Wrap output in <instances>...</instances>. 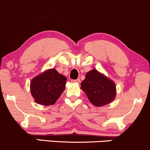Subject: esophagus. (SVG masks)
I'll return each instance as SVG.
<instances>
[{"label": "esophagus", "instance_id": "34e87169", "mask_svg": "<svg viewBox=\"0 0 150 150\" xmlns=\"http://www.w3.org/2000/svg\"><path fill=\"white\" fill-rule=\"evenodd\" d=\"M72 82H77V83H79V82H80V79H77V80H71Z\"/></svg>", "mask_w": 150, "mask_h": 150}]
</instances>
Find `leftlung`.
<instances>
[{
    "label": "left lung",
    "instance_id": "8db88e82",
    "mask_svg": "<svg viewBox=\"0 0 150 150\" xmlns=\"http://www.w3.org/2000/svg\"><path fill=\"white\" fill-rule=\"evenodd\" d=\"M81 89L94 106H101L111 102L116 96V85L112 80L93 69L86 74Z\"/></svg>",
    "mask_w": 150,
    "mask_h": 150
}]
</instances>
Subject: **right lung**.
I'll return each instance as SVG.
<instances>
[{
    "instance_id": "1",
    "label": "right lung",
    "mask_w": 150,
    "mask_h": 150,
    "mask_svg": "<svg viewBox=\"0 0 150 150\" xmlns=\"http://www.w3.org/2000/svg\"><path fill=\"white\" fill-rule=\"evenodd\" d=\"M66 80V77L53 68L34 77L30 83L34 101L44 106L53 104L65 90Z\"/></svg>"
}]
</instances>
